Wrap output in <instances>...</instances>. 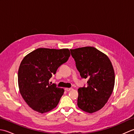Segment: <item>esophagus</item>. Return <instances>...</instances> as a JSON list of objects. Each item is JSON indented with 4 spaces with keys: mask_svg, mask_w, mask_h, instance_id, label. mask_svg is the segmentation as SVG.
I'll return each instance as SVG.
<instances>
[{
    "mask_svg": "<svg viewBox=\"0 0 134 134\" xmlns=\"http://www.w3.org/2000/svg\"><path fill=\"white\" fill-rule=\"evenodd\" d=\"M65 90L67 91V92H69V91H70L71 90H72V88H68V87H66L65 88Z\"/></svg>",
    "mask_w": 134,
    "mask_h": 134,
    "instance_id": "1",
    "label": "esophagus"
}]
</instances>
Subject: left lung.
I'll list each match as a JSON object with an SVG mask.
<instances>
[{"label": "left lung", "instance_id": "1", "mask_svg": "<svg viewBox=\"0 0 134 134\" xmlns=\"http://www.w3.org/2000/svg\"><path fill=\"white\" fill-rule=\"evenodd\" d=\"M70 51L81 77L88 79L87 86L78 89V106L84 112H96L104 107L113 92L115 76L112 63L107 55L93 47Z\"/></svg>", "mask_w": 134, "mask_h": 134}]
</instances>
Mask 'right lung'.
<instances>
[{"instance_id":"right-lung-1","label":"right lung","mask_w":134,"mask_h":134,"mask_svg":"<svg viewBox=\"0 0 134 134\" xmlns=\"http://www.w3.org/2000/svg\"><path fill=\"white\" fill-rule=\"evenodd\" d=\"M70 56L69 49L41 48L24 57L18 70V87L22 98L33 110L44 113L58 105L64 90L49 84V81Z\"/></svg>"}]
</instances>
